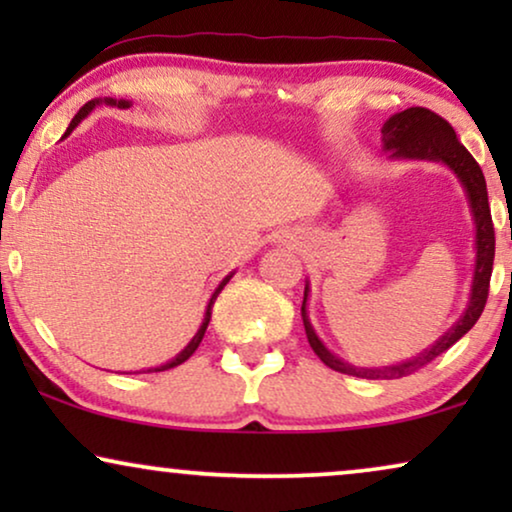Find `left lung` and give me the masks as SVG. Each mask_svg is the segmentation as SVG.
Here are the masks:
<instances>
[{
	"label": "left lung",
	"mask_w": 512,
	"mask_h": 512,
	"mask_svg": "<svg viewBox=\"0 0 512 512\" xmlns=\"http://www.w3.org/2000/svg\"><path fill=\"white\" fill-rule=\"evenodd\" d=\"M382 142L384 151H389V158H403V160H433V163H443L457 174V179L464 186L468 195V205H471L473 223H475V272L471 284V298H468L466 312L461 319L440 338L436 345L424 349L415 359L398 363V366H382V368H356L349 366L342 359H338L333 352H328L319 335L314 333L307 317V286L305 298L300 314H303V326L307 333V342L314 349V354L326 363L328 368L338 370V373L363 377V380H396V377L412 375L415 370L424 368L436 356L447 352L454 342L471 331L475 321L480 319L482 310H485L487 296H489V279H492V265H494V223L492 212H489L487 200V184L485 174H482L480 165L475 158L466 151V146L457 139V132L443 116L433 114L431 109L424 107H410L394 114L387 123L382 125Z\"/></svg>",
	"instance_id": "1"
}]
</instances>
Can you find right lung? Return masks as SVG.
Returning a JSON list of instances; mask_svg holds the SVG:
<instances>
[{"label": "right lung", "mask_w": 512, "mask_h": 512, "mask_svg": "<svg viewBox=\"0 0 512 512\" xmlns=\"http://www.w3.org/2000/svg\"><path fill=\"white\" fill-rule=\"evenodd\" d=\"M100 102H104V104H109V107H118V109H128L130 107V102L128 100H114V97H107V100H90L88 104H83V107L79 109V114H76L74 118H72V123H69V128H67V132H65V137L69 135V132H72L76 125H79L83 118H86L90 111L95 109V104H100ZM230 277H233V272H230V275L223 279V282L216 286V291L212 293V298H209V305H207V312H205V319H202V326L198 328V333L193 335V340L188 342V345L181 349V352L174 356L172 361H167V363H163V366H156V368H149V373H153V370H156V373H160V370H170V368H174V366H181V363H184L186 359H191L193 356V352L195 349H198V345L202 342V338H205V331H207V326H209V319H212V305H214V300H216V296H219L221 293V289L223 286H226L228 282H230Z\"/></svg>", "instance_id": "obj_1"}]
</instances>
